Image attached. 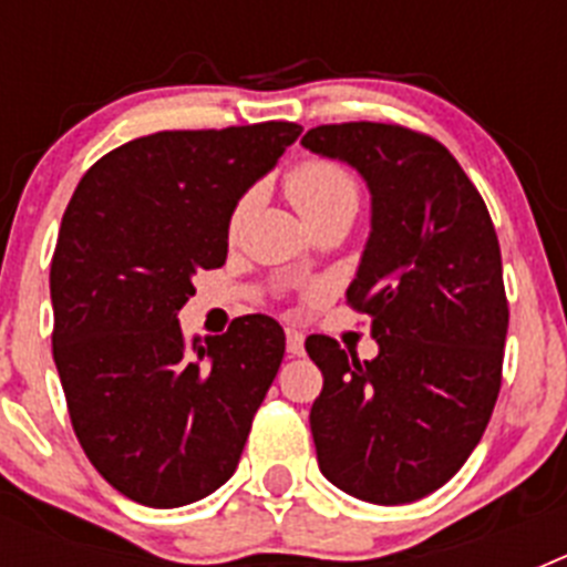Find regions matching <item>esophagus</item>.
<instances>
[{
	"label": "esophagus",
	"instance_id": "obj_1",
	"mask_svg": "<svg viewBox=\"0 0 567 567\" xmlns=\"http://www.w3.org/2000/svg\"><path fill=\"white\" fill-rule=\"evenodd\" d=\"M287 352L289 354H303V334L298 332V329H287Z\"/></svg>",
	"mask_w": 567,
	"mask_h": 567
}]
</instances>
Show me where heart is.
<instances>
[{"mask_svg":"<svg viewBox=\"0 0 567 567\" xmlns=\"http://www.w3.org/2000/svg\"><path fill=\"white\" fill-rule=\"evenodd\" d=\"M284 187H287L289 202L307 218V224L318 221L334 209H358L360 202L358 178L352 169L334 158H303L289 169ZM247 207L249 198H240L235 204L233 215H229V233L240 227Z\"/></svg>","mask_w":567,"mask_h":567,"instance_id":"b5f03b06","label":"heart"}]
</instances>
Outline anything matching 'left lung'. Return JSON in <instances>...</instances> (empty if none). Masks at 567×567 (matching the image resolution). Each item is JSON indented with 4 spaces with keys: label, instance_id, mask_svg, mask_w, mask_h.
Returning a JSON list of instances; mask_svg holds the SVG:
<instances>
[{
    "label": "left lung",
    "instance_id": "1",
    "mask_svg": "<svg viewBox=\"0 0 567 567\" xmlns=\"http://www.w3.org/2000/svg\"><path fill=\"white\" fill-rule=\"evenodd\" d=\"M372 189V235L346 303L372 320L360 360L307 338L323 372L312 403L320 471L352 497L403 505L445 485L477 449L503 385L508 298L483 195L449 150L403 124H320L300 138Z\"/></svg>",
    "mask_w": 567,
    "mask_h": 567
}]
</instances>
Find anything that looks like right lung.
<instances>
[{
  "label": "right lung",
  "mask_w": 567,
  "mask_h": 567,
  "mask_svg": "<svg viewBox=\"0 0 567 567\" xmlns=\"http://www.w3.org/2000/svg\"><path fill=\"white\" fill-rule=\"evenodd\" d=\"M300 135L295 122L162 130L102 155L50 260L53 360L79 443L124 497L178 508L233 477L287 338L244 315L184 338L193 278L227 260L235 204Z\"/></svg>",
  "instance_id": "add662e5"
}]
</instances>
